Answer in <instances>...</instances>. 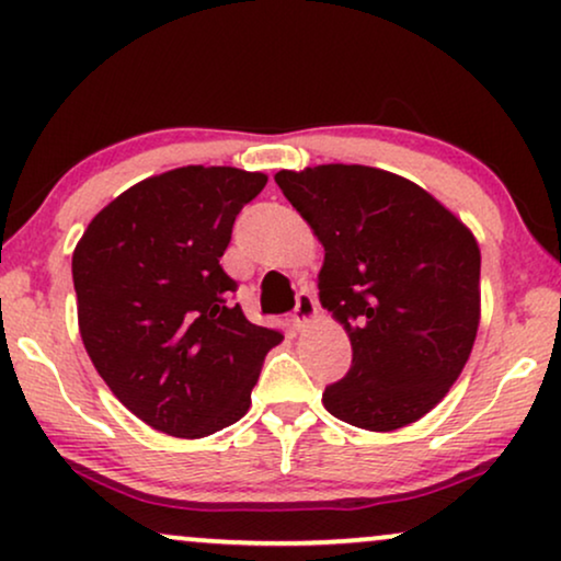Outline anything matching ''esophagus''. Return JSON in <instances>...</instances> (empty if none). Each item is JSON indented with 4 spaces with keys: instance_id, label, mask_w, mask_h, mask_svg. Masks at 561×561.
Returning a JSON list of instances; mask_svg holds the SVG:
<instances>
[{
    "instance_id": "obj_1",
    "label": "esophagus",
    "mask_w": 561,
    "mask_h": 561,
    "mask_svg": "<svg viewBox=\"0 0 561 561\" xmlns=\"http://www.w3.org/2000/svg\"><path fill=\"white\" fill-rule=\"evenodd\" d=\"M294 324L301 330V327H307L311 319L317 317V298L309 294V290H301V294L296 296V307H294Z\"/></svg>"
}]
</instances>
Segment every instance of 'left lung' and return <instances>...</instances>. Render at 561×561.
Masks as SVG:
<instances>
[{"instance_id":"8db88e82","label":"left lung","mask_w":561,"mask_h":561,"mask_svg":"<svg viewBox=\"0 0 561 561\" xmlns=\"http://www.w3.org/2000/svg\"><path fill=\"white\" fill-rule=\"evenodd\" d=\"M275 183L324 244L319 301L345 327L351 370L327 412L389 433L433 410L479 327V244L423 187L363 164L280 170Z\"/></svg>"}]
</instances>
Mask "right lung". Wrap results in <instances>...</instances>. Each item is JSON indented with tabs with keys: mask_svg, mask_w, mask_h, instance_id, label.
<instances>
[{
	"mask_svg": "<svg viewBox=\"0 0 561 561\" xmlns=\"http://www.w3.org/2000/svg\"><path fill=\"white\" fill-rule=\"evenodd\" d=\"M267 178L180 167L141 180L92 218L75 275L79 332L121 404L174 438H203L250 410L278 330L252 324L218 265Z\"/></svg>",
	"mask_w": 561,
	"mask_h": 561,
	"instance_id": "1",
	"label": "right lung"
}]
</instances>
